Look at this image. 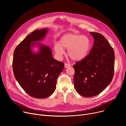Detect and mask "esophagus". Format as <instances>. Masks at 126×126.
Wrapping results in <instances>:
<instances>
[{"label": "esophagus", "mask_w": 126, "mask_h": 126, "mask_svg": "<svg viewBox=\"0 0 126 126\" xmlns=\"http://www.w3.org/2000/svg\"><path fill=\"white\" fill-rule=\"evenodd\" d=\"M64 66L65 68H68L70 66V65L69 64H67V63H65L64 64Z\"/></svg>", "instance_id": "esophagus-1"}]
</instances>
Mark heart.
I'll list each match as a JSON object with an SVG mask.
<instances>
[{"mask_svg": "<svg viewBox=\"0 0 126 126\" xmlns=\"http://www.w3.org/2000/svg\"><path fill=\"white\" fill-rule=\"evenodd\" d=\"M91 47L89 38L75 33H68L63 35L59 43H55L54 49L57 56L61 58L65 54L64 49H67L68 56L75 61L83 60L87 56Z\"/></svg>", "mask_w": 126, "mask_h": 126, "instance_id": "heart-1", "label": "heart"}]
</instances>
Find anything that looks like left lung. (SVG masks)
<instances>
[{
    "label": "left lung",
    "mask_w": 126,
    "mask_h": 126,
    "mask_svg": "<svg viewBox=\"0 0 126 126\" xmlns=\"http://www.w3.org/2000/svg\"><path fill=\"white\" fill-rule=\"evenodd\" d=\"M90 33L94 38L93 47L86 57L73 66L75 88L84 97L100 94L111 82L114 75L113 48L102 34Z\"/></svg>",
    "instance_id": "left-lung-1"
}]
</instances>
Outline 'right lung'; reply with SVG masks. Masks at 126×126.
Masks as SVG:
<instances>
[{
  "instance_id": "1",
  "label": "right lung",
  "mask_w": 126,
  "mask_h": 126,
  "mask_svg": "<svg viewBox=\"0 0 126 126\" xmlns=\"http://www.w3.org/2000/svg\"><path fill=\"white\" fill-rule=\"evenodd\" d=\"M48 29L32 32L16 47L13 60V69L16 80L30 96L44 98L52 94L56 88L59 75L64 64L55 60L51 49L40 43L45 37ZM38 46L39 50L32 48Z\"/></svg>"
}]
</instances>
